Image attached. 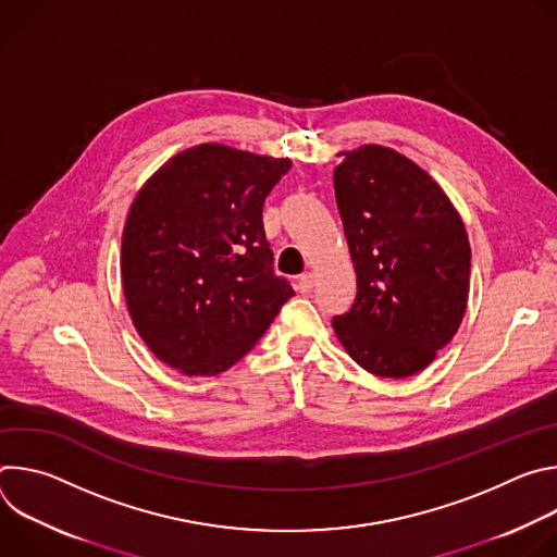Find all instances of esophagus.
I'll return each instance as SVG.
<instances>
[{
    "label": "esophagus",
    "mask_w": 557,
    "mask_h": 557,
    "mask_svg": "<svg viewBox=\"0 0 557 557\" xmlns=\"http://www.w3.org/2000/svg\"><path fill=\"white\" fill-rule=\"evenodd\" d=\"M312 284H314L312 273H304V275L297 277V290H299V293H310V290H312Z\"/></svg>",
    "instance_id": "34e87169"
}]
</instances>
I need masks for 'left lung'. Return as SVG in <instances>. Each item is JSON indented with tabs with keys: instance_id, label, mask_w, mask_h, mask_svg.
Here are the masks:
<instances>
[{
	"instance_id": "left-lung-1",
	"label": "left lung",
	"mask_w": 557,
	"mask_h": 557,
	"mask_svg": "<svg viewBox=\"0 0 557 557\" xmlns=\"http://www.w3.org/2000/svg\"><path fill=\"white\" fill-rule=\"evenodd\" d=\"M335 168V198L357 273L352 306L333 317L368 372H421L456 335L467 308L471 249L443 189L399 151L363 145Z\"/></svg>"
}]
</instances>
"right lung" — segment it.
Wrapping results in <instances>:
<instances>
[{
    "label": "right lung",
    "mask_w": 557,
    "mask_h": 557,
    "mask_svg": "<svg viewBox=\"0 0 557 557\" xmlns=\"http://www.w3.org/2000/svg\"><path fill=\"white\" fill-rule=\"evenodd\" d=\"M286 158L207 143L158 170L132 202L121 277L132 322L168 366L209 376L243 359L295 295L273 271L262 209Z\"/></svg>",
    "instance_id": "add662e5"
}]
</instances>
